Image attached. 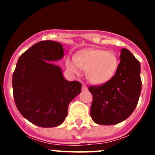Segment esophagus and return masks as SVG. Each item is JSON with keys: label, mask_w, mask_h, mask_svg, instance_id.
Returning <instances> with one entry per match:
<instances>
[{"label": "esophagus", "mask_w": 155, "mask_h": 155, "mask_svg": "<svg viewBox=\"0 0 155 155\" xmlns=\"http://www.w3.org/2000/svg\"><path fill=\"white\" fill-rule=\"evenodd\" d=\"M82 90H84V91H85V90H87V86H86L84 84H82Z\"/></svg>", "instance_id": "1"}]
</instances>
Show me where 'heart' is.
I'll return each mask as SVG.
<instances>
[{
    "label": "heart",
    "instance_id": "1",
    "mask_svg": "<svg viewBox=\"0 0 155 155\" xmlns=\"http://www.w3.org/2000/svg\"><path fill=\"white\" fill-rule=\"evenodd\" d=\"M67 66L75 74H79L81 69L85 71L87 79L92 84H103L116 74L119 60L113 52L87 49L81 51L75 58L68 59Z\"/></svg>",
    "mask_w": 155,
    "mask_h": 155
}]
</instances>
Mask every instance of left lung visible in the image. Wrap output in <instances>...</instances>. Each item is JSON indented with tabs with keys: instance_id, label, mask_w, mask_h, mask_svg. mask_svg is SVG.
<instances>
[{
	"instance_id": "8db88e82",
	"label": "left lung",
	"mask_w": 155,
	"mask_h": 155,
	"mask_svg": "<svg viewBox=\"0 0 155 155\" xmlns=\"http://www.w3.org/2000/svg\"><path fill=\"white\" fill-rule=\"evenodd\" d=\"M116 74L109 82L88 87L93 97L91 119L101 125H115L127 120L138 103L141 92L140 64L123 48Z\"/></svg>"
}]
</instances>
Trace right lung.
<instances>
[{
  "label": "right lung",
  "instance_id": "right-lung-1",
  "mask_svg": "<svg viewBox=\"0 0 155 155\" xmlns=\"http://www.w3.org/2000/svg\"><path fill=\"white\" fill-rule=\"evenodd\" d=\"M60 42L41 41L19 57L12 77L14 99L24 118L40 127L64 123L68 105L81 91V84L68 81L62 70L50 62L64 57Z\"/></svg>",
  "mask_w": 155,
  "mask_h": 155
}]
</instances>
